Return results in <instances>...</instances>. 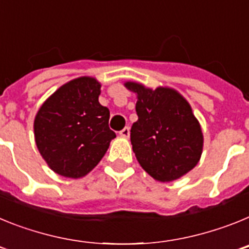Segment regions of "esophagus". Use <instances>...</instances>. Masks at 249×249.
I'll list each match as a JSON object with an SVG mask.
<instances>
[{"mask_svg":"<svg viewBox=\"0 0 249 249\" xmlns=\"http://www.w3.org/2000/svg\"><path fill=\"white\" fill-rule=\"evenodd\" d=\"M120 136L123 138H128L129 137V128L128 127H124V128L122 129V131L120 132Z\"/></svg>","mask_w":249,"mask_h":249,"instance_id":"obj_1","label":"esophagus"}]
</instances>
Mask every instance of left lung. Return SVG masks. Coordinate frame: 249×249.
<instances>
[{"label":"left lung","instance_id":"8db88e82","mask_svg":"<svg viewBox=\"0 0 249 249\" xmlns=\"http://www.w3.org/2000/svg\"><path fill=\"white\" fill-rule=\"evenodd\" d=\"M137 96L138 120L132 124L131 143L141 167L158 182L187 175L201 160L203 133L191 105L176 89H152L124 83Z\"/></svg>","mask_w":249,"mask_h":249}]
</instances>
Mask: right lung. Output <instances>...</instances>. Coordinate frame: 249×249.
Returning a JSON list of instances; mask_svg holds the SVG:
<instances>
[{
    "mask_svg": "<svg viewBox=\"0 0 249 249\" xmlns=\"http://www.w3.org/2000/svg\"><path fill=\"white\" fill-rule=\"evenodd\" d=\"M101 83L83 76L61 86L39 107L34 122L39 153L54 173L67 178L89 175L116 133L109 109L98 102Z\"/></svg>",
    "mask_w": 249,
    "mask_h": 249,
    "instance_id": "add662e5",
    "label": "right lung"
}]
</instances>
